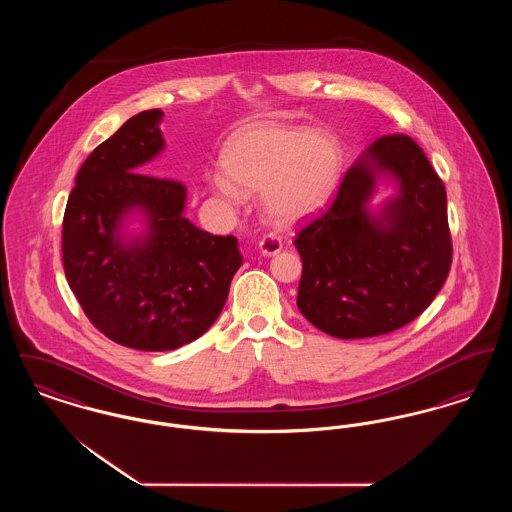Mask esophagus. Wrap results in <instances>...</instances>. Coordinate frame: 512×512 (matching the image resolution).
<instances>
[{"instance_id": "1", "label": "esophagus", "mask_w": 512, "mask_h": 512, "mask_svg": "<svg viewBox=\"0 0 512 512\" xmlns=\"http://www.w3.org/2000/svg\"><path fill=\"white\" fill-rule=\"evenodd\" d=\"M259 251H261V255H265V257H272V255H276V253L282 251V240L276 238V236H265V238L259 242Z\"/></svg>"}]
</instances>
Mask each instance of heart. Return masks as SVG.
Masks as SVG:
<instances>
[{"label": "heart", "mask_w": 512, "mask_h": 512, "mask_svg": "<svg viewBox=\"0 0 512 512\" xmlns=\"http://www.w3.org/2000/svg\"><path fill=\"white\" fill-rule=\"evenodd\" d=\"M222 169L211 178L220 199L236 205L259 194L272 224L293 226L322 211L338 188V142L322 130L267 122L238 132L222 151Z\"/></svg>", "instance_id": "b5f03b06"}]
</instances>
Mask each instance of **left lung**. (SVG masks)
Here are the masks:
<instances>
[{
	"label": "left lung",
	"instance_id": "obj_1",
	"mask_svg": "<svg viewBox=\"0 0 512 512\" xmlns=\"http://www.w3.org/2000/svg\"><path fill=\"white\" fill-rule=\"evenodd\" d=\"M380 179L398 194L372 210ZM293 244L303 261V317L341 340L388 334L424 313L449 274L445 186L413 138L382 136L345 172L330 209Z\"/></svg>",
	"mask_w": 512,
	"mask_h": 512
}]
</instances>
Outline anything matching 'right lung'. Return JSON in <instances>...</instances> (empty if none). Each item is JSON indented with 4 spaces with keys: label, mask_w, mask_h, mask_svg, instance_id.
I'll use <instances>...</instances> for the list:
<instances>
[{
    "label": "right lung",
    "mask_w": 512,
    "mask_h": 512,
    "mask_svg": "<svg viewBox=\"0 0 512 512\" xmlns=\"http://www.w3.org/2000/svg\"><path fill=\"white\" fill-rule=\"evenodd\" d=\"M161 109L134 115L96 147L63 219V267L82 311L109 340L171 351L203 336L244 259L234 236L184 217L186 186L146 174L163 149ZM134 216L143 230L127 232Z\"/></svg>",
    "instance_id": "right-lung-1"
}]
</instances>
